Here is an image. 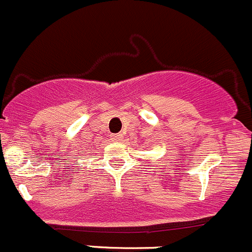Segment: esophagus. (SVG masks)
<instances>
[{
    "mask_svg": "<svg viewBox=\"0 0 252 252\" xmlns=\"http://www.w3.org/2000/svg\"><path fill=\"white\" fill-rule=\"evenodd\" d=\"M123 134L121 133H118V134H114L113 136V141H115V142H119V141H121V139H123Z\"/></svg>",
    "mask_w": 252,
    "mask_h": 252,
    "instance_id": "esophagus-1",
    "label": "esophagus"
}]
</instances>
